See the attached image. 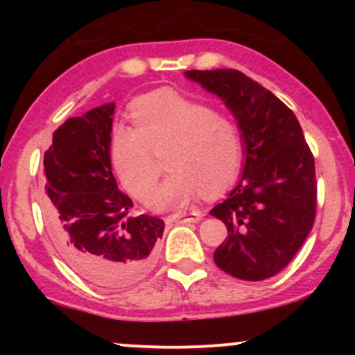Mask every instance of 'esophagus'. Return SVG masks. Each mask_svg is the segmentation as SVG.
<instances>
[{
    "mask_svg": "<svg viewBox=\"0 0 355 355\" xmlns=\"http://www.w3.org/2000/svg\"><path fill=\"white\" fill-rule=\"evenodd\" d=\"M203 217L202 211H187V214H177V215H172L173 222H180V223H197L200 222Z\"/></svg>",
    "mask_w": 355,
    "mask_h": 355,
    "instance_id": "esophagus-1",
    "label": "esophagus"
}]
</instances>
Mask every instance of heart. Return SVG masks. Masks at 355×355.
Returning a JSON list of instances; mask_svg holds the SVG:
<instances>
[{"instance_id": "b5f03b06", "label": "heart", "mask_w": 355, "mask_h": 355, "mask_svg": "<svg viewBox=\"0 0 355 355\" xmlns=\"http://www.w3.org/2000/svg\"><path fill=\"white\" fill-rule=\"evenodd\" d=\"M135 130L116 128L112 164L125 189L138 200L152 197L158 180L153 153L166 145L168 177L155 193L152 207H183L203 193H217L237 178L242 166V138L227 118L207 105L172 89L150 93L132 105Z\"/></svg>"}]
</instances>
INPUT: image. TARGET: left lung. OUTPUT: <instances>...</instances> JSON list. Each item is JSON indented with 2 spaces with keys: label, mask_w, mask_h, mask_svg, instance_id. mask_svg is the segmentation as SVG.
Wrapping results in <instances>:
<instances>
[{
  "label": "left lung",
  "mask_w": 355,
  "mask_h": 355,
  "mask_svg": "<svg viewBox=\"0 0 355 355\" xmlns=\"http://www.w3.org/2000/svg\"><path fill=\"white\" fill-rule=\"evenodd\" d=\"M183 75L229 108L245 158L237 185L210 210L229 230L215 263L237 279H268L294 259L315 218V165L299 120L274 93L237 70Z\"/></svg>",
  "instance_id": "left-lung-1"
}]
</instances>
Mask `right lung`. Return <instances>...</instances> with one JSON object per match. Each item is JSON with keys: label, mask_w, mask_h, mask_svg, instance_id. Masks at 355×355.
Instances as JSON below:
<instances>
[{"label": "right lung", "mask_w": 355, "mask_h": 355, "mask_svg": "<svg viewBox=\"0 0 355 355\" xmlns=\"http://www.w3.org/2000/svg\"><path fill=\"white\" fill-rule=\"evenodd\" d=\"M115 103L68 118L44 152L43 210L56 248L76 274L107 291L137 284L152 270L165 223L130 217L132 198L112 172Z\"/></svg>", "instance_id": "1"}]
</instances>
